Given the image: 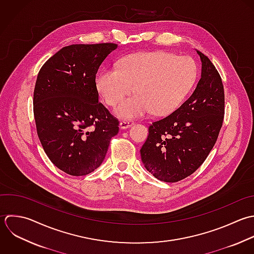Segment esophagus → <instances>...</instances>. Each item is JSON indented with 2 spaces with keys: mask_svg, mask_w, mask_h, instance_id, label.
<instances>
[{
  "mask_svg": "<svg viewBox=\"0 0 254 254\" xmlns=\"http://www.w3.org/2000/svg\"><path fill=\"white\" fill-rule=\"evenodd\" d=\"M133 125H134V123H133L132 121H127V120H125V121H122V122L120 123V127H121L122 129H126V128L130 127L133 126Z\"/></svg>",
  "mask_w": 254,
  "mask_h": 254,
  "instance_id": "esophagus-1",
  "label": "esophagus"
}]
</instances>
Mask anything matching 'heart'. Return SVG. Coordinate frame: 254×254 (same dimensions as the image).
Wrapping results in <instances>:
<instances>
[{
  "mask_svg": "<svg viewBox=\"0 0 254 254\" xmlns=\"http://www.w3.org/2000/svg\"><path fill=\"white\" fill-rule=\"evenodd\" d=\"M198 67L188 56L157 51L127 56L119 67L105 69L97 78V88L109 106H116L134 87L115 113L126 119L144 117L152 112L168 115L186 99L196 84Z\"/></svg>",
  "mask_w": 254,
  "mask_h": 254,
  "instance_id": "obj_1",
  "label": "heart"
}]
</instances>
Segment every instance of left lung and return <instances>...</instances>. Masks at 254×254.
Listing matches in <instances>:
<instances>
[{
    "instance_id": "obj_1",
    "label": "left lung",
    "mask_w": 254,
    "mask_h": 254,
    "mask_svg": "<svg viewBox=\"0 0 254 254\" xmlns=\"http://www.w3.org/2000/svg\"><path fill=\"white\" fill-rule=\"evenodd\" d=\"M201 78L193 94L169 116L152 123L140 149L144 167L163 182H178L193 174L213 149L225 115L222 78L197 50Z\"/></svg>"
}]
</instances>
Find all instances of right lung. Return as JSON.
Listing matches in <instances>:
<instances>
[{"label": "right lung", "mask_w": 254, "mask_h": 254, "mask_svg": "<svg viewBox=\"0 0 254 254\" xmlns=\"http://www.w3.org/2000/svg\"><path fill=\"white\" fill-rule=\"evenodd\" d=\"M116 43L72 44L40 68L33 92V115L40 143L63 172L83 176L105 159L119 121L99 102L96 74Z\"/></svg>", "instance_id": "1"}]
</instances>
